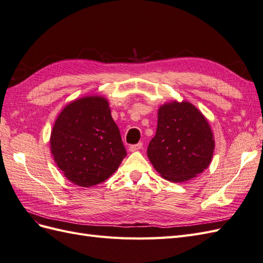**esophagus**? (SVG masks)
Segmentation results:
<instances>
[{
    "label": "esophagus",
    "mask_w": 263,
    "mask_h": 263,
    "mask_svg": "<svg viewBox=\"0 0 263 263\" xmlns=\"http://www.w3.org/2000/svg\"><path fill=\"white\" fill-rule=\"evenodd\" d=\"M141 148H142V142H138V144H136V145H132L129 147V150L132 151V153H134V151H138Z\"/></svg>",
    "instance_id": "1"
}]
</instances>
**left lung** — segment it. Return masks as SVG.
Masks as SVG:
<instances>
[{
    "label": "left lung",
    "mask_w": 263,
    "mask_h": 263,
    "mask_svg": "<svg viewBox=\"0 0 263 263\" xmlns=\"http://www.w3.org/2000/svg\"><path fill=\"white\" fill-rule=\"evenodd\" d=\"M214 147L211 127L200 110L189 102H172L159 108L147 155L162 178L183 182L208 168Z\"/></svg>",
    "instance_id": "8db88e82"
}]
</instances>
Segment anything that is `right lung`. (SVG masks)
<instances>
[{
  "instance_id": "obj_1",
  "label": "right lung",
  "mask_w": 263,
  "mask_h": 263,
  "mask_svg": "<svg viewBox=\"0 0 263 263\" xmlns=\"http://www.w3.org/2000/svg\"><path fill=\"white\" fill-rule=\"evenodd\" d=\"M50 148L65 177L83 187L109 178L127 155L108 102L101 97L82 98L62 109Z\"/></svg>"
}]
</instances>
